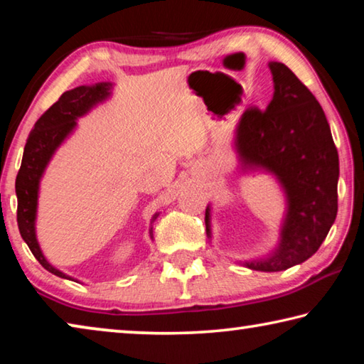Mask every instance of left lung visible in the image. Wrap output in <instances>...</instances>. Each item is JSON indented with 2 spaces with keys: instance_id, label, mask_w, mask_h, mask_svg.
Masks as SVG:
<instances>
[{
  "instance_id": "left-lung-1",
  "label": "left lung",
  "mask_w": 364,
  "mask_h": 364,
  "mask_svg": "<svg viewBox=\"0 0 364 364\" xmlns=\"http://www.w3.org/2000/svg\"><path fill=\"white\" fill-rule=\"evenodd\" d=\"M274 96L267 110L249 107L237 127L244 165L279 178L289 200L278 250L267 260L245 263L258 271H282L321 247L337 217L338 154L321 104L281 63L269 64ZM208 208L205 210L207 236Z\"/></svg>"
}]
</instances>
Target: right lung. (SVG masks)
Here are the masks:
<instances>
[{
    "mask_svg": "<svg viewBox=\"0 0 364 364\" xmlns=\"http://www.w3.org/2000/svg\"><path fill=\"white\" fill-rule=\"evenodd\" d=\"M109 83H100L96 86H78L59 97V100L35 122L33 130L23 149L22 164L19 173L16 178V194H17V225L23 241L32 250L36 260L49 273L59 278H69L59 269L51 267L43 257L40 245L35 237V215L36 200H38V183L43 170L49 162V159L63 143L64 138L75 127V119L83 115L96 102L106 100L109 96ZM157 215H154V220Z\"/></svg>",
    "mask_w": 364,
    "mask_h": 364,
    "instance_id": "add662e5",
    "label": "right lung"
}]
</instances>
